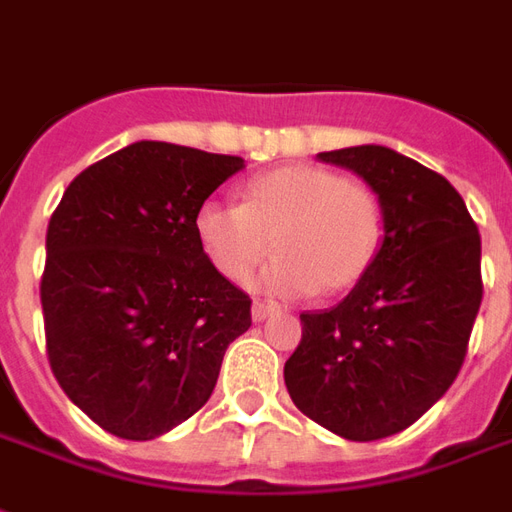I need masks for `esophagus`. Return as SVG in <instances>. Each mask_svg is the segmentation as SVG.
I'll list each match as a JSON object with an SVG mask.
<instances>
[{
  "mask_svg": "<svg viewBox=\"0 0 512 512\" xmlns=\"http://www.w3.org/2000/svg\"><path fill=\"white\" fill-rule=\"evenodd\" d=\"M275 313V305H270V302H253V308H251V316H253V322H264L267 316H272Z\"/></svg>",
  "mask_w": 512,
  "mask_h": 512,
  "instance_id": "1",
  "label": "esophagus"
}]
</instances>
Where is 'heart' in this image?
I'll return each instance as SVG.
<instances>
[{
    "instance_id": "b5f03b06",
    "label": "heart",
    "mask_w": 512,
    "mask_h": 512,
    "mask_svg": "<svg viewBox=\"0 0 512 512\" xmlns=\"http://www.w3.org/2000/svg\"><path fill=\"white\" fill-rule=\"evenodd\" d=\"M371 190L322 166H283L245 185L242 204L204 201L196 234L229 281H245L275 242L281 253L256 278L272 297L335 294L360 281L379 245Z\"/></svg>"
}]
</instances>
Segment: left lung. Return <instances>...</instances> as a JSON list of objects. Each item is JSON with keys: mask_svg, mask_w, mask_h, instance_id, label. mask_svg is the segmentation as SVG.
Here are the masks:
<instances>
[{"mask_svg": "<svg viewBox=\"0 0 512 512\" xmlns=\"http://www.w3.org/2000/svg\"><path fill=\"white\" fill-rule=\"evenodd\" d=\"M374 190L384 237L330 311L300 313L283 379L327 431L374 442L420 420L455 382L483 300L480 234L442 174L379 144L319 152Z\"/></svg>", "mask_w": 512, "mask_h": 512, "instance_id": "8db88e82", "label": "left lung"}]
</instances>
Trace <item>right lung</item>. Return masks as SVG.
I'll use <instances>...</instances> for the list:
<instances>
[{"label": "right lung", "mask_w": 512, "mask_h": 512, "mask_svg": "<svg viewBox=\"0 0 512 512\" xmlns=\"http://www.w3.org/2000/svg\"><path fill=\"white\" fill-rule=\"evenodd\" d=\"M240 169L234 155L136 141L81 171L48 220V363L108 434L147 442L199 412L251 327V297L196 234L201 204Z\"/></svg>", "instance_id": "right-lung-1"}]
</instances>
